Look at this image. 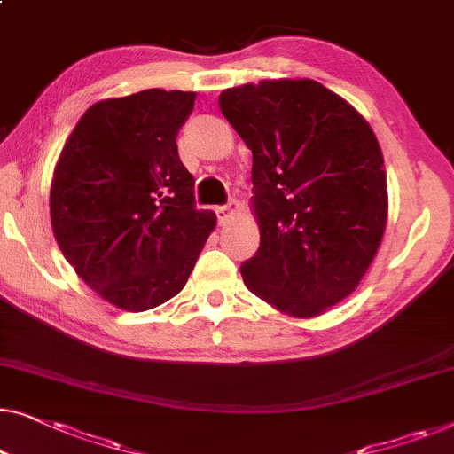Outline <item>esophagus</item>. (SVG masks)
I'll use <instances>...</instances> for the list:
<instances>
[{
    "label": "esophagus",
    "instance_id": "1",
    "mask_svg": "<svg viewBox=\"0 0 454 454\" xmlns=\"http://www.w3.org/2000/svg\"><path fill=\"white\" fill-rule=\"evenodd\" d=\"M238 202L235 200H229L227 205H223V207H216V216H219V223L221 225H227L229 223V219H231V216L235 215V211H238Z\"/></svg>",
    "mask_w": 454,
    "mask_h": 454
}]
</instances>
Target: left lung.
<instances>
[{"mask_svg": "<svg viewBox=\"0 0 454 454\" xmlns=\"http://www.w3.org/2000/svg\"><path fill=\"white\" fill-rule=\"evenodd\" d=\"M252 149L260 247L241 264L255 297L313 317L358 286L387 225L383 153L369 122L313 80L247 83L219 96Z\"/></svg>", "mask_w": 454, "mask_h": 454, "instance_id": "1", "label": "left lung"}]
</instances>
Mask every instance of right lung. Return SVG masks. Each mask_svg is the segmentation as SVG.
Listing matches in <instances>:
<instances>
[{
    "label": "right lung",
    "instance_id": "1",
    "mask_svg": "<svg viewBox=\"0 0 454 454\" xmlns=\"http://www.w3.org/2000/svg\"><path fill=\"white\" fill-rule=\"evenodd\" d=\"M194 91L143 90L88 108L51 184L52 233L90 288L127 311L186 285L215 213L196 208L178 137Z\"/></svg>",
    "mask_w": 454,
    "mask_h": 454
}]
</instances>
